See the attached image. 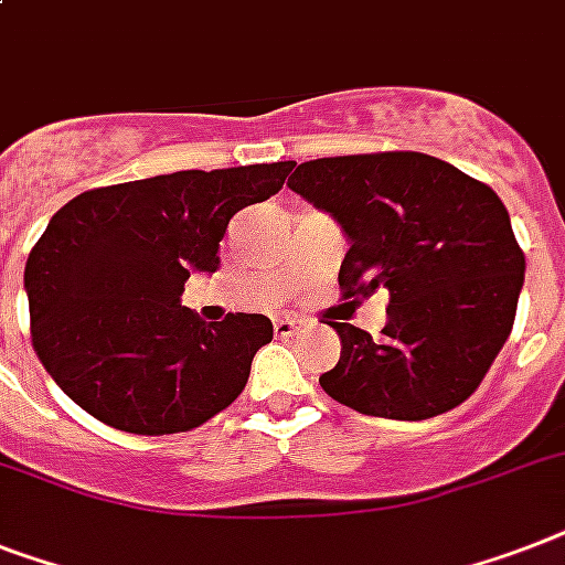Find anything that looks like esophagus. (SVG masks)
Wrapping results in <instances>:
<instances>
[{
    "label": "esophagus",
    "mask_w": 565,
    "mask_h": 565,
    "mask_svg": "<svg viewBox=\"0 0 565 565\" xmlns=\"http://www.w3.org/2000/svg\"><path fill=\"white\" fill-rule=\"evenodd\" d=\"M275 337H296L298 330H301V324L296 322V319H290V316H281V319H275Z\"/></svg>",
    "instance_id": "esophagus-1"
}]
</instances>
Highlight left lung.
<instances>
[{"label": "left lung", "instance_id": "obj_1", "mask_svg": "<svg viewBox=\"0 0 565 565\" xmlns=\"http://www.w3.org/2000/svg\"><path fill=\"white\" fill-rule=\"evenodd\" d=\"M287 185L337 220L345 296L388 290L386 337L348 322L319 383L362 415L426 420L465 403L511 337L525 255L493 188L426 153L292 164Z\"/></svg>", "mask_w": 565, "mask_h": 565}]
</instances>
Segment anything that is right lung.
Segmentation results:
<instances>
[{"label": "right lung", "instance_id": "obj_1", "mask_svg": "<svg viewBox=\"0 0 565 565\" xmlns=\"http://www.w3.org/2000/svg\"><path fill=\"white\" fill-rule=\"evenodd\" d=\"M290 168L136 179L84 191L49 220L25 264L31 342L81 409L124 433L171 435L243 392L273 322H203L179 296L194 273H217L228 220L269 200Z\"/></svg>", "mask_w": 565, "mask_h": 565}]
</instances>
